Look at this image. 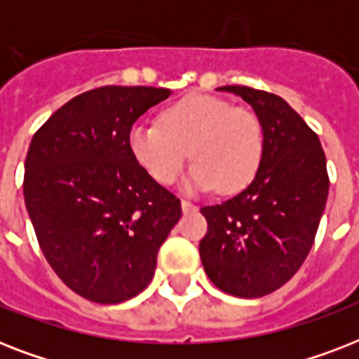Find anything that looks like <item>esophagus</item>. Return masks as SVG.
<instances>
[{
  "label": "esophagus",
  "instance_id": "34e87169",
  "mask_svg": "<svg viewBox=\"0 0 359 359\" xmlns=\"http://www.w3.org/2000/svg\"><path fill=\"white\" fill-rule=\"evenodd\" d=\"M180 207H182V210H184V212H191V210H196V205H194V203L191 201H188V199H182V201H180Z\"/></svg>",
  "mask_w": 359,
  "mask_h": 359
}]
</instances>
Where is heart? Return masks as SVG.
Segmentation results:
<instances>
[{
  "mask_svg": "<svg viewBox=\"0 0 359 359\" xmlns=\"http://www.w3.org/2000/svg\"><path fill=\"white\" fill-rule=\"evenodd\" d=\"M132 156L160 184L179 179L190 158L188 190L236 194L255 179L264 154V132L255 111L225 98L188 95L162 111L160 123L130 130Z\"/></svg>",
  "mask_w": 359,
  "mask_h": 359,
  "instance_id": "1",
  "label": "heart"
}]
</instances>
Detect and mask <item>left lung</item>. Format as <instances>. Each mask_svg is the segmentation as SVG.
I'll return each mask as SVG.
<instances>
[{"label":"left lung","instance_id":"obj_1","mask_svg":"<svg viewBox=\"0 0 359 359\" xmlns=\"http://www.w3.org/2000/svg\"><path fill=\"white\" fill-rule=\"evenodd\" d=\"M250 104L264 132V154L251 184L203 207L208 231L199 255L208 279L238 298L270 294L289 281L311 250L328 199L326 156L313 132L272 93L225 86Z\"/></svg>","mask_w":359,"mask_h":359}]
</instances>
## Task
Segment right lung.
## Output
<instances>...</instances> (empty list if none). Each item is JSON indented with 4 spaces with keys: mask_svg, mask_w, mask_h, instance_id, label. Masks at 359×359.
Instances as JSON below:
<instances>
[{
    "mask_svg": "<svg viewBox=\"0 0 359 359\" xmlns=\"http://www.w3.org/2000/svg\"><path fill=\"white\" fill-rule=\"evenodd\" d=\"M171 95L106 86L81 93L36 130L24 199L42 253L69 289L121 304L151 283L180 199L132 156V124Z\"/></svg>",
    "mask_w": 359,
    "mask_h": 359,
    "instance_id": "obj_1",
    "label": "right lung"
}]
</instances>
